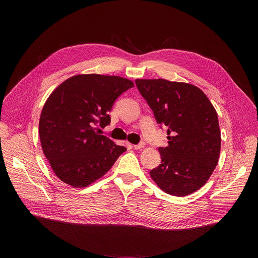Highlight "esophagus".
I'll list each match as a JSON object with an SVG mask.
<instances>
[{
    "label": "esophagus",
    "instance_id": "1",
    "mask_svg": "<svg viewBox=\"0 0 258 258\" xmlns=\"http://www.w3.org/2000/svg\"><path fill=\"white\" fill-rule=\"evenodd\" d=\"M133 147L135 148V150H140V148L144 147V143H143V142H141V143H139V144H136V145H133Z\"/></svg>",
    "mask_w": 258,
    "mask_h": 258
}]
</instances>
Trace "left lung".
<instances>
[{"mask_svg": "<svg viewBox=\"0 0 258 258\" xmlns=\"http://www.w3.org/2000/svg\"><path fill=\"white\" fill-rule=\"evenodd\" d=\"M158 124L165 125L168 145L159 147L161 164L151 170L164 192L184 197L204 186L219 162L218 114L198 87L166 79H136Z\"/></svg>", "mask_w": 258, "mask_h": 258, "instance_id": "1", "label": "left lung"}]
</instances>
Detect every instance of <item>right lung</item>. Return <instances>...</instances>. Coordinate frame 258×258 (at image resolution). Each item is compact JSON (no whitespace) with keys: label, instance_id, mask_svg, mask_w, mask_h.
<instances>
[{"label":"right lung","instance_id":"obj_1","mask_svg":"<svg viewBox=\"0 0 258 258\" xmlns=\"http://www.w3.org/2000/svg\"><path fill=\"white\" fill-rule=\"evenodd\" d=\"M134 87L130 79L79 74L64 80L44 104L39 139L51 168L63 183L86 187L104 175L126 151L100 135L115 100Z\"/></svg>","mask_w":258,"mask_h":258}]
</instances>
